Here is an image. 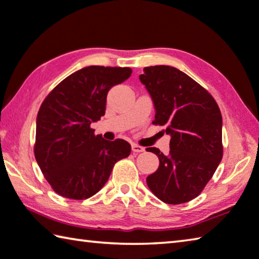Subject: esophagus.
Masks as SVG:
<instances>
[{"instance_id":"1","label":"esophagus","mask_w":259,"mask_h":259,"mask_svg":"<svg viewBox=\"0 0 259 259\" xmlns=\"http://www.w3.org/2000/svg\"><path fill=\"white\" fill-rule=\"evenodd\" d=\"M131 149H133L134 153H142V152H145V148L142 147V146L137 145V144H133V145H131Z\"/></svg>"}]
</instances>
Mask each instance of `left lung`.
I'll list each match as a JSON object with an SVG mask.
<instances>
[{
  "mask_svg": "<svg viewBox=\"0 0 259 259\" xmlns=\"http://www.w3.org/2000/svg\"><path fill=\"white\" fill-rule=\"evenodd\" d=\"M140 81L152 97L154 124L165 125L170 153L157 155L159 166L146 179L158 199L183 204L198 196L223 156L222 115L213 96L185 72L170 65L144 68Z\"/></svg>",
  "mask_w": 259,
  "mask_h": 259,
  "instance_id": "1",
  "label": "left lung"
}]
</instances>
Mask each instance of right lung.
Listing matches in <instances>:
<instances>
[{
	"label": "right lung",
	"instance_id": "1",
	"mask_svg": "<svg viewBox=\"0 0 259 259\" xmlns=\"http://www.w3.org/2000/svg\"><path fill=\"white\" fill-rule=\"evenodd\" d=\"M130 68L91 65L73 72L52 91L37 114L36 161L56 194L87 199L100 191L114 164L131 146L95 136L92 122L105 114L110 89L130 77Z\"/></svg>",
	"mask_w": 259,
	"mask_h": 259
}]
</instances>
